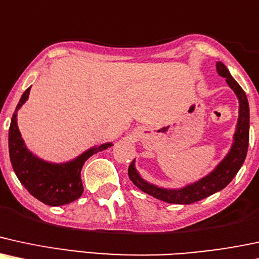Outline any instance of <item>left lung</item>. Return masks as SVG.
Segmentation results:
<instances>
[{"label":"left lung","mask_w":259,"mask_h":259,"mask_svg":"<svg viewBox=\"0 0 259 259\" xmlns=\"http://www.w3.org/2000/svg\"><path fill=\"white\" fill-rule=\"evenodd\" d=\"M218 75L226 77V81L239 100V117L236 122L235 133L233 136V143L224 159L214 167L207 176L202 177L194 183L184 185L178 189H167L149 183L139 175L136 168V159L131 162L128 167V177L137 188L147 193L148 195L177 205H189V203L200 201L212 194L221 191L233 181L236 173L241 168L246 159L248 149V138H250V106L248 100L240 84L234 80L229 70L222 62L215 64Z\"/></svg>","instance_id":"8db88e82"}]
</instances>
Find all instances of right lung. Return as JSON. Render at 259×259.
Returning <instances> with one entry per match:
<instances>
[{"label":"right lung","instance_id":"obj_1","mask_svg":"<svg viewBox=\"0 0 259 259\" xmlns=\"http://www.w3.org/2000/svg\"><path fill=\"white\" fill-rule=\"evenodd\" d=\"M30 86L23 93L12 116L8 133V148L11 163L24 188L33 197L50 206H62L75 201L83 193L81 169L93 154L110 148L112 143H104L83 151L75 159L54 163L39 159L26 148L18 128V110L29 98Z\"/></svg>","mask_w":259,"mask_h":259}]
</instances>
